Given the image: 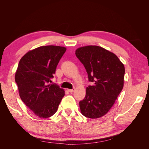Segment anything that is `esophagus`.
<instances>
[{"mask_svg":"<svg viewBox=\"0 0 149 149\" xmlns=\"http://www.w3.org/2000/svg\"><path fill=\"white\" fill-rule=\"evenodd\" d=\"M74 89H68V91L70 93H73V92H74Z\"/></svg>","mask_w":149,"mask_h":149,"instance_id":"1","label":"esophagus"}]
</instances>
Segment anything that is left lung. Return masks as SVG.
I'll return each mask as SVG.
<instances>
[{"instance_id":"obj_1","label":"left lung","mask_w":149,"mask_h":149,"mask_svg":"<svg viewBox=\"0 0 149 149\" xmlns=\"http://www.w3.org/2000/svg\"><path fill=\"white\" fill-rule=\"evenodd\" d=\"M76 56L88 75L86 96L79 102L81 114L97 119L106 114L114 104L124 86L125 68L114 53L96 45L78 48Z\"/></svg>"}]
</instances>
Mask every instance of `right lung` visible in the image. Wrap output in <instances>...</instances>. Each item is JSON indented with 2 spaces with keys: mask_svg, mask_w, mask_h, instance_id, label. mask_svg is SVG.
Returning <instances> with one entry per match:
<instances>
[{
  "mask_svg": "<svg viewBox=\"0 0 149 149\" xmlns=\"http://www.w3.org/2000/svg\"><path fill=\"white\" fill-rule=\"evenodd\" d=\"M66 50L60 46L40 47L28 52L19 61L15 75L19 96L40 118L55 114L65 96L63 89L49 82Z\"/></svg>",
  "mask_w": 149,
  "mask_h": 149,
  "instance_id": "right-lung-1",
  "label": "right lung"
}]
</instances>
